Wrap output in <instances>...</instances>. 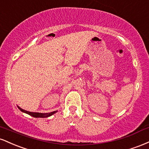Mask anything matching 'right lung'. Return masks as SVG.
I'll return each mask as SVG.
<instances>
[{
  "mask_svg": "<svg viewBox=\"0 0 149 149\" xmlns=\"http://www.w3.org/2000/svg\"><path fill=\"white\" fill-rule=\"evenodd\" d=\"M17 107L21 111H22L23 113H25L29 114V116H33L34 118H47V117H49V116H52L53 114L56 113L57 112V111H52L50 113H38V112H31V111H26L24 109H22V108L18 107V106Z\"/></svg>",
  "mask_w": 149,
  "mask_h": 149,
  "instance_id": "1",
  "label": "right lung"
}]
</instances>
